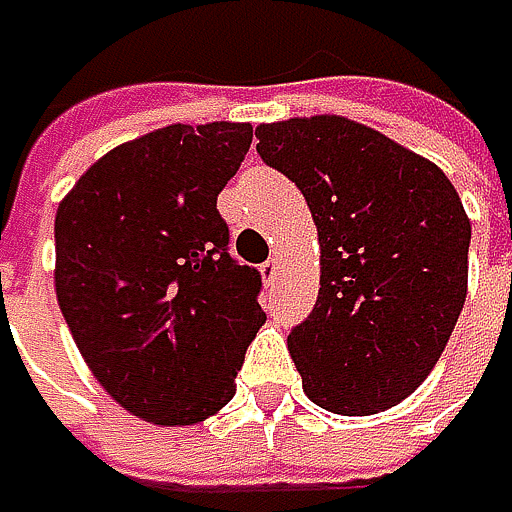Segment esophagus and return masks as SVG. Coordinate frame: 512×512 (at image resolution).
I'll list each match as a JSON object with an SVG mask.
<instances>
[{
	"instance_id": "34e87169",
	"label": "esophagus",
	"mask_w": 512,
	"mask_h": 512,
	"mask_svg": "<svg viewBox=\"0 0 512 512\" xmlns=\"http://www.w3.org/2000/svg\"><path fill=\"white\" fill-rule=\"evenodd\" d=\"M279 264H282L279 258H270L267 264H261V279H264L267 285H270V282H273V279L279 276Z\"/></svg>"
}]
</instances>
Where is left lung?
Returning a JSON list of instances; mask_svg holds the SVG:
<instances>
[{
    "instance_id": "8db88e82",
    "label": "left lung",
    "mask_w": 512,
    "mask_h": 512,
    "mask_svg": "<svg viewBox=\"0 0 512 512\" xmlns=\"http://www.w3.org/2000/svg\"><path fill=\"white\" fill-rule=\"evenodd\" d=\"M254 136L318 230V300L288 334L306 397L337 416L397 407L440 361L467 297L458 191L428 157L343 115L261 124Z\"/></svg>"
}]
</instances>
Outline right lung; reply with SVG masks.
<instances>
[{"label":"right lung","instance_id":"add662e5","mask_svg":"<svg viewBox=\"0 0 512 512\" xmlns=\"http://www.w3.org/2000/svg\"><path fill=\"white\" fill-rule=\"evenodd\" d=\"M251 124H169L102 154L60 200L54 288L93 379L136 419L181 428L236 394L267 321L215 203Z\"/></svg>","mask_w":512,"mask_h":512}]
</instances>
